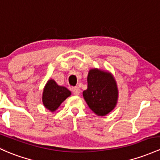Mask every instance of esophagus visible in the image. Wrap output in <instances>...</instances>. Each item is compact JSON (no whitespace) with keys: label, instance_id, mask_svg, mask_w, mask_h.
Here are the masks:
<instances>
[{"label":"esophagus","instance_id":"34e87169","mask_svg":"<svg viewBox=\"0 0 160 160\" xmlns=\"http://www.w3.org/2000/svg\"><path fill=\"white\" fill-rule=\"evenodd\" d=\"M72 92H73V94L76 95V96H78V95H80V89L79 87H73V89H72Z\"/></svg>","mask_w":160,"mask_h":160}]
</instances>
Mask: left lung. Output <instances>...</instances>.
<instances>
[{
	"mask_svg": "<svg viewBox=\"0 0 160 160\" xmlns=\"http://www.w3.org/2000/svg\"><path fill=\"white\" fill-rule=\"evenodd\" d=\"M87 89L83 92L86 102L98 116H106L116 106L118 89L110 72L91 68L87 76Z\"/></svg>",
	"mask_w": 160,
	"mask_h": 160,
	"instance_id": "1",
	"label": "left lung"
}]
</instances>
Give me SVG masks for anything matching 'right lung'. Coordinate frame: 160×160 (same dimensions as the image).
<instances>
[{
    "label": "right lung",
    "mask_w": 160,
    "mask_h": 160,
    "mask_svg": "<svg viewBox=\"0 0 160 160\" xmlns=\"http://www.w3.org/2000/svg\"><path fill=\"white\" fill-rule=\"evenodd\" d=\"M71 95V92L69 89L65 87L59 86L55 80L50 79L47 81L43 89V106L51 112H54Z\"/></svg>",
    "instance_id": "add662e5"
}]
</instances>
